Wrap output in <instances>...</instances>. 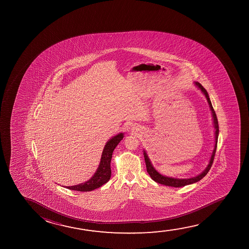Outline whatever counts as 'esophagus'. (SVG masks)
Wrapping results in <instances>:
<instances>
[{
	"label": "esophagus",
	"instance_id": "1",
	"mask_svg": "<svg viewBox=\"0 0 249 249\" xmlns=\"http://www.w3.org/2000/svg\"><path fill=\"white\" fill-rule=\"evenodd\" d=\"M131 130H134V127H133V129H131Z\"/></svg>",
	"mask_w": 249,
	"mask_h": 249
}]
</instances>
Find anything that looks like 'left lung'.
I'll use <instances>...</instances> for the list:
<instances>
[{"mask_svg": "<svg viewBox=\"0 0 249 249\" xmlns=\"http://www.w3.org/2000/svg\"><path fill=\"white\" fill-rule=\"evenodd\" d=\"M195 84L197 87L198 89H201V92H203L206 99L208 100L210 109H211L212 116H213V126H214L215 128L214 149L213 150V153H212L211 158H210V160H209L208 167L205 168V170L201 174H199L197 176H196V177L190 178H174L167 177V176L161 175L160 173H158L155 169V167L152 166L149 157L147 156L146 152L143 150V156H144V160H145V164H146V169L148 174H150V178L154 181H156L157 183H159V184H164L166 186H172V187L176 188L183 187V186H185V185H188V184H194L196 182L201 180L202 178H204L207 175L208 171L210 170L213 162V160H214L215 153H216V149H217V143H218V131H219L218 130V119H217V116H216L214 109H213V106H212L211 100L209 99V96H208L207 90L199 82H195Z\"/></svg>", "mask_w": 249, "mask_h": 249, "instance_id": "obj_1", "label": "left lung"}]
</instances>
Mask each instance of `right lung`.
I'll use <instances>...</instances> for the list:
<instances>
[{"mask_svg": "<svg viewBox=\"0 0 249 249\" xmlns=\"http://www.w3.org/2000/svg\"><path fill=\"white\" fill-rule=\"evenodd\" d=\"M123 133H121L116 136L113 137L106 143V146L103 150L101 160L99 167L89 180L82 184H76L73 186H66L65 188L70 189L71 191H91L95 190L97 188L101 187L103 184H106L110 178L111 176V169H110V161L112 158L113 151L120 141L123 139Z\"/></svg>", "mask_w": 249, "mask_h": 249, "instance_id": "add662e5", "label": "right lung"}]
</instances>
